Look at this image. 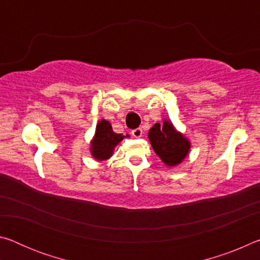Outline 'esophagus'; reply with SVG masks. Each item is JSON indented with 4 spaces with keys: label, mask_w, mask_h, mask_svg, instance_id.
<instances>
[{
    "label": "esophagus",
    "mask_w": 260,
    "mask_h": 260,
    "mask_svg": "<svg viewBox=\"0 0 260 260\" xmlns=\"http://www.w3.org/2000/svg\"><path fill=\"white\" fill-rule=\"evenodd\" d=\"M142 134H143L142 128H135V129L132 131V135H133L134 138H141Z\"/></svg>",
    "instance_id": "34e87169"
}]
</instances>
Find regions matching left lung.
I'll return each mask as SVG.
<instances>
[{"label":"left lung","instance_id":"1","mask_svg":"<svg viewBox=\"0 0 260 260\" xmlns=\"http://www.w3.org/2000/svg\"><path fill=\"white\" fill-rule=\"evenodd\" d=\"M148 138L153 151L167 166L179 165L190 149V142L187 138L174 128L172 122L164 120L153 125L148 133Z\"/></svg>","mask_w":260,"mask_h":260}]
</instances>
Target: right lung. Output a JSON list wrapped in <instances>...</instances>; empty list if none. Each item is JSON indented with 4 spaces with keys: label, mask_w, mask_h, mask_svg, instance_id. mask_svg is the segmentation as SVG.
Instances as JSON below:
<instances>
[{
    "label": "right lung",
    "mask_w": 260,
    "mask_h": 260,
    "mask_svg": "<svg viewBox=\"0 0 260 260\" xmlns=\"http://www.w3.org/2000/svg\"><path fill=\"white\" fill-rule=\"evenodd\" d=\"M129 135L117 134L112 131L111 124L108 120L102 119L96 126L95 135L90 144V152L96 160H107L112 156L114 148L124 138Z\"/></svg>",
    "instance_id": "right-lung-1"
}]
</instances>
